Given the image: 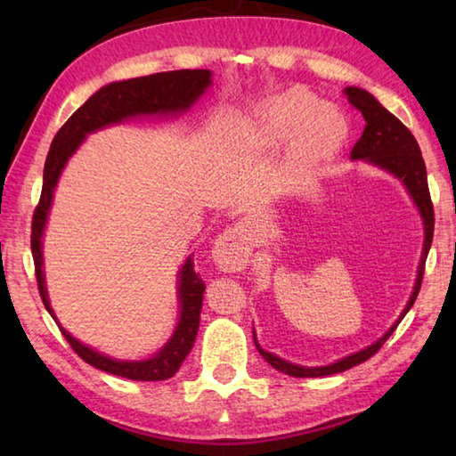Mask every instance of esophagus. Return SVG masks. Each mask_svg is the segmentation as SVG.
Wrapping results in <instances>:
<instances>
[{
    "mask_svg": "<svg viewBox=\"0 0 456 456\" xmlns=\"http://www.w3.org/2000/svg\"><path fill=\"white\" fill-rule=\"evenodd\" d=\"M247 229L235 225L223 231L213 247V257L223 272H241L251 257V245L247 241Z\"/></svg>",
    "mask_w": 456,
    "mask_h": 456,
    "instance_id": "esophagus-1",
    "label": "esophagus"
}]
</instances>
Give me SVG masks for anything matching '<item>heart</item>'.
Returning <instances> with one entry per match:
<instances>
[{
    "label": "heart",
    "mask_w": 456,
    "mask_h": 456,
    "mask_svg": "<svg viewBox=\"0 0 456 456\" xmlns=\"http://www.w3.org/2000/svg\"><path fill=\"white\" fill-rule=\"evenodd\" d=\"M245 134L253 146L269 151L293 141L305 160L334 152L348 134V125L336 108L322 104L312 92L289 88L269 98L245 122Z\"/></svg>",
    "instance_id": "b5f03b06"
}]
</instances>
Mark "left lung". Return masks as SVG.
<instances>
[{
    "label": "left lung",
    "instance_id": "8db88e82",
    "mask_svg": "<svg viewBox=\"0 0 456 456\" xmlns=\"http://www.w3.org/2000/svg\"><path fill=\"white\" fill-rule=\"evenodd\" d=\"M344 94L348 96V102L356 108V110H360L362 117L366 120L364 133H362L360 141L354 144L350 157L354 160L364 159L368 163L384 168V171H388L390 175H395L396 179L404 183V187L408 189V192H411L416 207H419L420 217L424 223V249H422V257L419 265V277H416V283H414V291L411 299H408L403 315H400L395 326L386 331L382 338H378L372 346H368V348L360 350L356 354H350V356L338 360L334 364L305 368V366L291 364V362H285L272 352H265L256 339V346L261 356H264L275 370H280V372L289 374L293 378H318V376L344 372V370H350L352 366H358L368 358H372L374 354L382 348V344L392 336V331L396 330L400 320L404 318L406 312L412 307L416 296H419L422 275H424V261H427L430 243H432V233H435V211H432V200L428 192L427 167H424L420 146L416 142V138L412 136L411 130H408L403 122L395 117V114L386 110V108L378 102L370 92L356 86H348L344 90Z\"/></svg>",
    "mask_w": 456,
    "mask_h": 456
}]
</instances>
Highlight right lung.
<instances>
[{
	"instance_id": "add662e5",
	"label": "right lung",
	"mask_w": 456,
	"mask_h": 456,
	"mask_svg": "<svg viewBox=\"0 0 456 456\" xmlns=\"http://www.w3.org/2000/svg\"><path fill=\"white\" fill-rule=\"evenodd\" d=\"M211 86L209 70H175V72H159L141 78H130L125 82H112L94 92L53 136L48 159L44 165V184L40 203H37L32 219V256L36 265L37 289H40L42 302L45 310L56 320L50 307L48 291L44 281V257H42V237L48 221V213L52 207L53 189H56L61 168L66 167L68 159L72 157L76 149L82 144L86 134L94 133L98 128L117 125L126 118L142 117V114H181L203 96V92ZM203 291L205 283L200 275L195 273V261L191 257L184 261L179 272V302H181V318L173 338L154 354L149 360H114L104 354L88 348L86 344L78 342L68 331L60 326V331L72 346L78 356L88 362L90 366L104 370L108 374L128 378V380L157 382L167 380L176 374L183 360L187 358L192 344H195L200 307H203ZM58 322V320H56Z\"/></svg>"
}]
</instances>
